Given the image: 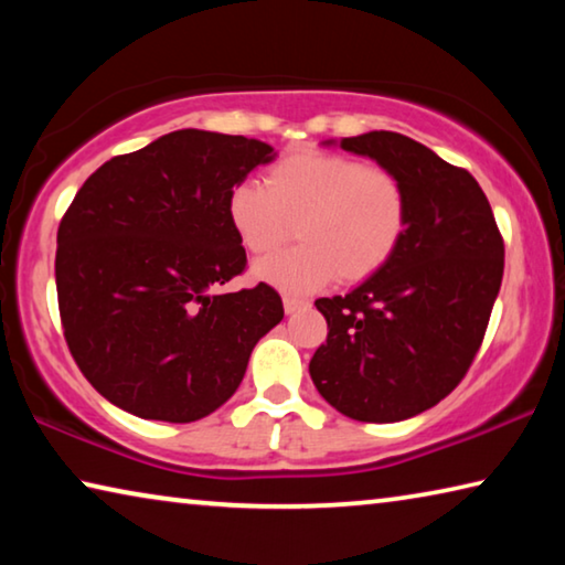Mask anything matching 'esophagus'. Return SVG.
<instances>
[{
	"label": "esophagus",
	"instance_id": "1",
	"mask_svg": "<svg viewBox=\"0 0 565 565\" xmlns=\"http://www.w3.org/2000/svg\"><path fill=\"white\" fill-rule=\"evenodd\" d=\"M306 306H309V299H301V296H284V311L286 313L306 309Z\"/></svg>",
	"mask_w": 565,
	"mask_h": 565
}]
</instances>
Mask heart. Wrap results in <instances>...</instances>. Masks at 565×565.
<instances>
[{"instance_id":"1","label":"heart","mask_w":565,"mask_h":565,"mask_svg":"<svg viewBox=\"0 0 565 565\" xmlns=\"http://www.w3.org/2000/svg\"><path fill=\"white\" fill-rule=\"evenodd\" d=\"M226 214L248 254L264 256L294 234L301 244L256 264L281 291L306 294L363 281L384 269L408 228V191L394 169L329 151H296L266 171V186L244 181Z\"/></svg>"}]
</instances>
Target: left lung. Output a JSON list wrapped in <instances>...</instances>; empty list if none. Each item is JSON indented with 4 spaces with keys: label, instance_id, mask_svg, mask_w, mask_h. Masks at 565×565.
<instances>
[{
    "label": "left lung",
    "instance_id": "obj_1",
    "mask_svg": "<svg viewBox=\"0 0 565 565\" xmlns=\"http://www.w3.org/2000/svg\"><path fill=\"white\" fill-rule=\"evenodd\" d=\"M394 169L408 228L384 269L347 296L317 299L327 343L313 386L343 416L391 424L436 406L471 369L503 279V236L466 169L396 131L341 139Z\"/></svg>",
    "mask_w": 565,
    "mask_h": 565
}]
</instances>
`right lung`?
Here are the masks:
<instances>
[{
  "label": "right lung",
  "instance_id": "obj_1",
  "mask_svg": "<svg viewBox=\"0 0 565 565\" xmlns=\"http://www.w3.org/2000/svg\"><path fill=\"white\" fill-rule=\"evenodd\" d=\"M274 149L171 131L102 164L56 232V299L84 379L129 414L189 424L232 398L284 319L269 284L216 294L246 269L226 199Z\"/></svg>",
  "mask_w": 565,
  "mask_h": 565
}]
</instances>
